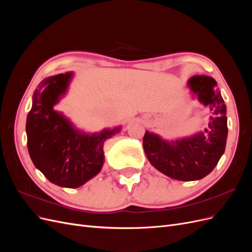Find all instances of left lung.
<instances>
[{"label":"left lung","instance_id":"obj_1","mask_svg":"<svg viewBox=\"0 0 252 252\" xmlns=\"http://www.w3.org/2000/svg\"><path fill=\"white\" fill-rule=\"evenodd\" d=\"M187 86L203 106L210 109L204 130L177 140H165L146 131L143 147L150 164L167 177L179 181L205 178L218 165L226 148L228 134L226 105L217 82L207 75H194Z\"/></svg>","mask_w":252,"mask_h":252}]
</instances>
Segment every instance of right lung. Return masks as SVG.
<instances>
[{
	"instance_id": "add662e5",
	"label": "right lung",
	"mask_w": 252,
	"mask_h": 252,
	"mask_svg": "<svg viewBox=\"0 0 252 252\" xmlns=\"http://www.w3.org/2000/svg\"><path fill=\"white\" fill-rule=\"evenodd\" d=\"M73 78L69 71L44 79L34 90L26 120L30 158L52 184L77 188L94 178L104 164V142L122 126L86 133L55 110Z\"/></svg>"
}]
</instances>
